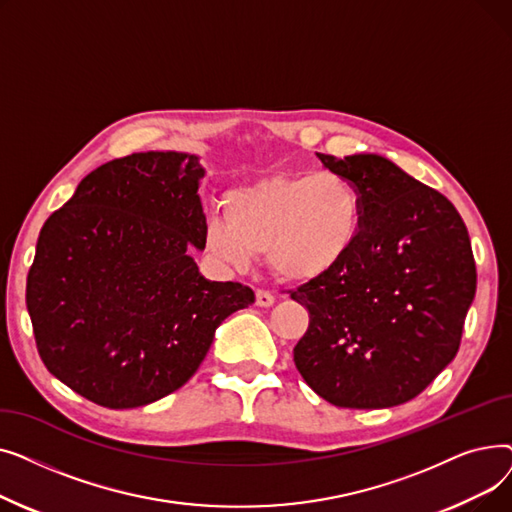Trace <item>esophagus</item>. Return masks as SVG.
Returning a JSON list of instances; mask_svg holds the SVG:
<instances>
[{"mask_svg": "<svg viewBox=\"0 0 512 512\" xmlns=\"http://www.w3.org/2000/svg\"><path fill=\"white\" fill-rule=\"evenodd\" d=\"M274 301H276V297H274V294H272L270 290H257V292H255V303H257L259 307H272Z\"/></svg>", "mask_w": 512, "mask_h": 512, "instance_id": "obj_1", "label": "esophagus"}]
</instances>
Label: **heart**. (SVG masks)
I'll return each instance as SVG.
<instances>
[{"label":"heart","instance_id":"b5f03b06","mask_svg":"<svg viewBox=\"0 0 512 512\" xmlns=\"http://www.w3.org/2000/svg\"><path fill=\"white\" fill-rule=\"evenodd\" d=\"M363 226L365 197L348 176L276 174L236 188L226 215H209L205 251L232 270H247L265 253L278 276L307 282L342 263Z\"/></svg>","mask_w":512,"mask_h":512}]
</instances>
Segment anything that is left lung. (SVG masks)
<instances>
[{
    "mask_svg": "<svg viewBox=\"0 0 512 512\" xmlns=\"http://www.w3.org/2000/svg\"><path fill=\"white\" fill-rule=\"evenodd\" d=\"M317 157L361 188L365 226L332 272L290 290L309 311L294 365L336 407H396L459 353L477 288L469 232L442 193L382 155Z\"/></svg>",
    "mask_w": 512,
    "mask_h": 512,
    "instance_id": "8db88e82",
    "label": "left lung"
}]
</instances>
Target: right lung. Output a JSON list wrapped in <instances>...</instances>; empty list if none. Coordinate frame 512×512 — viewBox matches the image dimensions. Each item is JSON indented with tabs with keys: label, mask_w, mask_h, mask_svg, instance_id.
Returning a JSON list of instances; mask_svg holds the SVG:
<instances>
[{
	"label": "right lung",
	"mask_w": 512,
	"mask_h": 512,
	"mask_svg": "<svg viewBox=\"0 0 512 512\" xmlns=\"http://www.w3.org/2000/svg\"><path fill=\"white\" fill-rule=\"evenodd\" d=\"M205 170L178 151L132 153L93 170L41 228L26 278L49 373L107 409H134L193 378L213 334L255 303L240 282L199 274Z\"/></svg>",
	"instance_id": "obj_1"
}]
</instances>
